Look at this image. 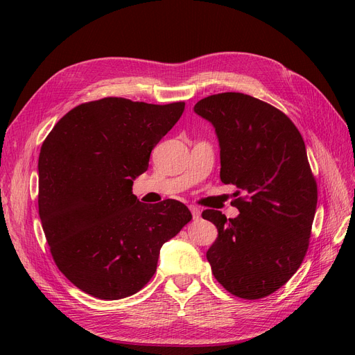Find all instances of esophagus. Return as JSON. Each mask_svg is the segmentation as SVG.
Listing matches in <instances>:
<instances>
[{"label":"esophagus","instance_id":"esophagus-1","mask_svg":"<svg viewBox=\"0 0 355 355\" xmlns=\"http://www.w3.org/2000/svg\"><path fill=\"white\" fill-rule=\"evenodd\" d=\"M190 211H191V214H193V218H194V220H198V218H200L201 211H200V209H198V207H196V206H190Z\"/></svg>","mask_w":355,"mask_h":355}]
</instances>
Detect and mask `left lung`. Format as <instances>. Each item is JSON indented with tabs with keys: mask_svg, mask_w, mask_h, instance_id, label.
<instances>
[{
	"mask_svg": "<svg viewBox=\"0 0 355 355\" xmlns=\"http://www.w3.org/2000/svg\"><path fill=\"white\" fill-rule=\"evenodd\" d=\"M194 112L216 129L221 182L243 193L236 218L202 211L218 230L207 260L226 291L260 300L289 281L309 246L318 190L305 142L284 112L245 93L207 96Z\"/></svg>",
	"mask_w": 355,
	"mask_h": 355,
	"instance_id": "1",
	"label": "left lung"
}]
</instances>
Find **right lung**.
I'll list each match as a JSON object with an SVG mask.
<instances>
[{
    "label": "right lung",
    "mask_w": 355,
    "mask_h": 355,
    "mask_svg": "<svg viewBox=\"0 0 355 355\" xmlns=\"http://www.w3.org/2000/svg\"><path fill=\"white\" fill-rule=\"evenodd\" d=\"M103 98L73 107L39 157V214L59 270L80 291L115 301L141 291L159 250L191 220L177 200L148 206L132 194L153 148L184 112Z\"/></svg>",
    "instance_id": "add662e5"
}]
</instances>
